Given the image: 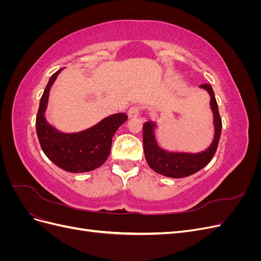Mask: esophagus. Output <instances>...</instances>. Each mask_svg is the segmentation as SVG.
Returning a JSON list of instances; mask_svg holds the SVG:
<instances>
[{
  "instance_id": "34e87169",
  "label": "esophagus",
  "mask_w": 261,
  "mask_h": 261,
  "mask_svg": "<svg viewBox=\"0 0 261 261\" xmlns=\"http://www.w3.org/2000/svg\"><path fill=\"white\" fill-rule=\"evenodd\" d=\"M139 113H140V109L138 107L134 106V107L129 108V110H128V116L132 117V118L139 116Z\"/></svg>"
}]
</instances>
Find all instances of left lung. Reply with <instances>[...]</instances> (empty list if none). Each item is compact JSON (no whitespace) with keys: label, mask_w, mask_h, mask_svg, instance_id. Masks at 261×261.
I'll list each match as a JSON object with an SVG mask.
<instances>
[{"label":"left lung","mask_w":261,"mask_h":261,"mask_svg":"<svg viewBox=\"0 0 261 261\" xmlns=\"http://www.w3.org/2000/svg\"><path fill=\"white\" fill-rule=\"evenodd\" d=\"M199 87L210 94V108L213 113V125H215V137H213L211 145L204 151L188 153L173 152L162 149L155 140L154 129L156 124L151 121L144 124L143 140L146 161L150 169H152L161 175L172 178H180L192 175L206 167L217 151L221 129H222V121H221L219 114L217 100L212 87L209 84H203Z\"/></svg>","instance_id":"left-lung-1"}]
</instances>
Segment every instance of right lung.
<instances>
[{"instance_id":"obj_1","label":"right lung","mask_w":261,"mask_h":261,"mask_svg":"<svg viewBox=\"0 0 261 261\" xmlns=\"http://www.w3.org/2000/svg\"><path fill=\"white\" fill-rule=\"evenodd\" d=\"M58 70L49 80L39 105L36 129L44 154L59 168L70 173L89 172L101 167L111 151L112 137L127 120L125 113L110 115L92 127L77 133H62L45 120L49 93L61 73Z\"/></svg>"}]
</instances>
